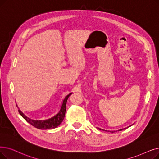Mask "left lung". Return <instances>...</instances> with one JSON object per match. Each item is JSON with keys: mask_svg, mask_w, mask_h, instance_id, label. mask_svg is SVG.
Returning a JSON list of instances; mask_svg holds the SVG:
<instances>
[{"mask_svg": "<svg viewBox=\"0 0 159 159\" xmlns=\"http://www.w3.org/2000/svg\"><path fill=\"white\" fill-rule=\"evenodd\" d=\"M125 129H126V128H125ZM99 130H101V129H99ZM123 129H120V130H118L120 131V130H123ZM106 131H107V130H106ZM108 131H109V130H108ZM115 132H116V131H115V130H110V133H115Z\"/></svg>", "mask_w": 159, "mask_h": 159, "instance_id": "1", "label": "left lung"}]
</instances>
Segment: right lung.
Here are the masks:
<instances>
[{
  "mask_svg": "<svg viewBox=\"0 0 159 159\" xmlns=\"http://www.w3.org/2000/svg\"><path fill=\"white\" fill-rule=\"evenodd\" d=\"M72 93L67 95L65 99L63 101L62 104L58 112L53 116L51 118L44 120H32L28 117H26L20 110H19V112L20 115L23 118L30 124L34 127H36L39 129H42V130H47V129H54L57 128L58 126H59L61 123L64 119L65 114H66V103L69 97H70Z\"/></svg>",
  "mask_w": 159,
  "mask_h": 159,
  "instance_id": "1",
  "label": "right lung"
}]
</instances>
